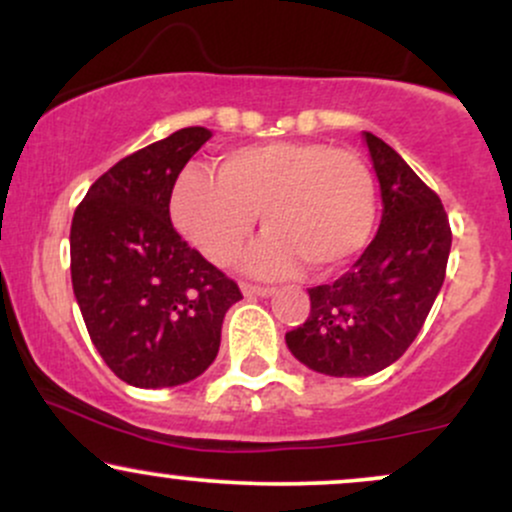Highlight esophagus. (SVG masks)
Listing matches in <instances>:
<instances>
[{
    "label": "esophagus",
    "instance_id": "obj_1",
    "mask_svg": "<svg viewBox=\"0 0 512 512\" xmlns=\"http://www.w3.org/2000/svg\"><path fill=\"white\" fill-rule=\"evenodd\" d=\"M240 289H243V293L248 298H264V296H272L274 293V289H269V286H257V284H248V281H243V284H240Z\"/></svg>",
    "mask_w": 512,
    "mask_h": 512
}]
</instances>
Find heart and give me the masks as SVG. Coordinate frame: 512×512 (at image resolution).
<instances>
[{
    "label": "heart",
    "instance_id": "obj_1",
    "mask_svg": "<svg viewBox=\"0 0 512 512\" xmlns=\"http://www.w3.org/2000/svg\"><path fill=\"white\" fill-rule=\"evenodd\" d=\"M178 231L214 264L243 252L262 214L269 236L250 257L264 276L308 264L334 272L366 248L375 226V182L354 151L322 142H274L226 154L219 175L190 166L173 187Z\"/></svg>",
    "mask_w": 512,
    "mask_h": 512
}]
</instances>
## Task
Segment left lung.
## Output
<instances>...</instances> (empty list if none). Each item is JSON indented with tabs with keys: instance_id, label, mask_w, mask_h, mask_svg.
Masks as SVG:
<instances>
[{
	"instance_id": "8db88e82",
	"label": "left lung",
	"mask_w": 512,
	"mask_h": 512,
	"mask_svg": "<svg viewBox=\"0 0 512 512\" xmlns=\"http://www.w3.org/2000/svg\"><path fill=\"white\" fill-rule=\"evenodd\" d=\"M383 195V221L354 269L308 289L310 315L286 344L298 361L334 378L395 363L424 327L445 279L452 231L440 197L383 139L366 132Z\"/></svg>"
}]
</instances>
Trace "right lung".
<instances>
[{
  "mask_svg": "<svg viewBox=\"0 0 512 512\" xmlns=\"http://www.w3.org/2000/svg\"><path fill=\"white\" fill-rule=\"evenodd\" d=\"M211 137L185 127L117 161L72 219V286L91 342L120 380L156 390L202 375L238 284L173 228L170 195Z\"/></svg>",
  "mask_w": 512,
  "mask_h": 512,
  "instance_id": "obj_1",
  "label": "right lung"
}]
</instances>
